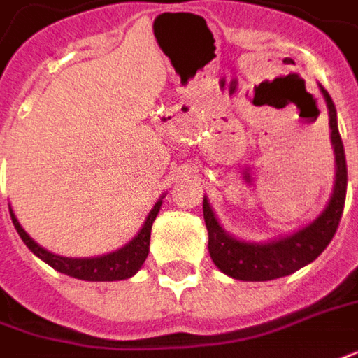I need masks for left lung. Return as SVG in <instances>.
<instances>
[{"mask_svg": "<svg viewBox=\"0 0 358 358\" xmlns=\"http://www.w3.org/2000/svg\"><path fill=\"white\" fill-rule=\"evenodd\" d=\"M320 86L323 99L327 103L329 113V129H331V147L335 155V182L327 206L323 211L303 225L301 229L290 235L276 237L271 241H245L233 237L223 229L215 211L211 210L210 199L203 196V220L210 235V257L213 264L223 274L235 280L243 282H266L274 278L288 276L292 272L300 271L301 266L315 261L323 249L329 245L335 231L339 227L347 194V162H345V148H343L341 135L337 127V111L331 96L327 90Z\"/></svg>", "mask_w": 358, "mask_h": 358, "instance_id": "8db88e82", "label": "left lung"}]
</instances>
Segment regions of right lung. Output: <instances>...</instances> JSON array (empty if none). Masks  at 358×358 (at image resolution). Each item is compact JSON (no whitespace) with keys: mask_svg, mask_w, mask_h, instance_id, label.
<instances>
[{"mask_svg":"<svg viewBox=\"0 0 358 358\" xmlns=\"http://www.w3.org/2000/svg\"><path fill=\"white\" fill-rule=\"evenodd\" d=\"M164 196L166 194H162L159 201L152 206V210L148 211L143 227L138 229L137 235L129 241L127 245H123L117 250H111L108 255H97V257H62V255H55V252L46 250L45 247H41L21 227V223H19L11 208H9V213H11V220H13V225H15L19 237L23 239L29 250L33 255H36L41 261H45L48 266H52L55 271L62 272L66 276H72V278H78V280L115 282L135 276L138 268L143 266V262H145L148 255V245H150V229H152V223H155L157 215H159Z\"/></svg>","mask_w":358,"mask_h":358,"instance_id":"1","label":"right lung"}]
</instances>
